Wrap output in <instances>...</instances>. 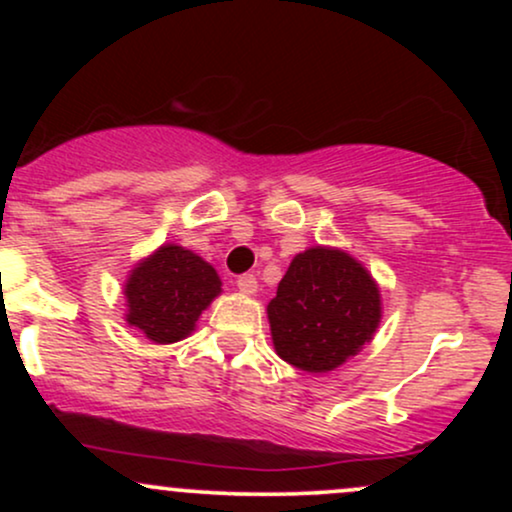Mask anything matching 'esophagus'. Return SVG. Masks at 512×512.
Masks as SVG:
<instances>
[{"mask_svg":"<svg viewBox=\"0 0 512 512\" xmlns=\"http://www.w3.org/2000/svg\"><path fill=\"white\" fill-rule=\"evenodd\" d=\"M238 289L243 291V293H248V296H252V293L257 291V279H255V274H243V276H238Z\"/></svg>","mask_w":512,"mask_h":512,"instance_id":"obj_1","label":"esophagus"}]
</instances>
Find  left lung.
Wrapping results in <instances>:
<instances>
[{"instance_id": "1", "label": "left lung", "mask_w": 512, "mask_h": 512, "mask_svg": "<svg viewBox=\"0 0 512 512\" xmlns=\"http://www.w3.org/2000/svg\"><path fill=\"white\" fill-rule=\"evenodd\" d=\"M276 354L308 373H327L373 339L383 317L380 289L349 252H298L267 305Z\"/></svg>"}]
</instances>
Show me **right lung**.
Listing matches in <instances>:
<instances>
[{"label": "right lung", "mask_w": 512, "mask_h": 512, "mask_svg": "<svg viewBox=\"0 0 512 512\" xmlns=\"http://www.w3.org/2000/svg\"><path fill=\"white\" fill-rule=\"evenodd\" d=\"M219 293L221 279L209 262L182 245H161L129 274L125 320L149 342H180Z\"/></svg>", "instance_id": "1"}]
</instances>
